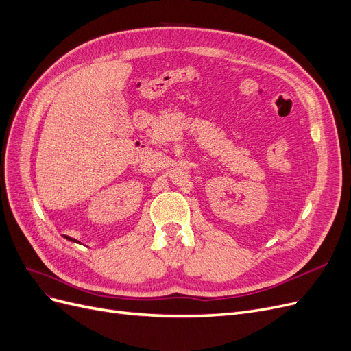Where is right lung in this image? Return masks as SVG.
I'll list each match as a JSON object with an SVG mask.
<instances>
[{
	"label": "right lung",
	"instance_id": "obj_1",
	"mask_svg": "<svg viewBox=\"0 0 351 351\" xmlns=\"http://www.w3.org/2000/svg\"><path fill=\"white\" fill-rule=\"evenodd\" d=\"M66 239H69V240H71V239H70V237H66ZM74 241H76V240H74Z\"/></svg>",
	"mask_w": 351,
	"mask_h": 351
}]
</instances>
